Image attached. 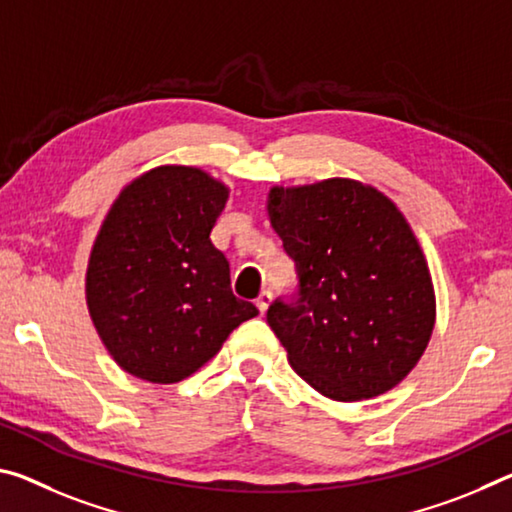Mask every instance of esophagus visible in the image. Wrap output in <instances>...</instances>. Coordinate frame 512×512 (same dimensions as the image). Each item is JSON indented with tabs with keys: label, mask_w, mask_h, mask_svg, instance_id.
Masks as SVG:
<instances>
[{
	"label": "esophagus",
	"mask_w": 512,
	"mask_h": 512,
	"mask_svg": "<svg viewBox=\"0 0 512 512\" xmlns=\"http://www.w3.org/2000/svg\"><path fill=\"white\" fill-rule=\"evenodd\" d=\"M271 300H273L271 291H262V294H259V298L255 300L259 314H266V310H269V305H271Z\"/></svg>",
	"instance_id": "34e87169"
}]
</instances>
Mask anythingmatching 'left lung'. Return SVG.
Here are the masks:
<instances>
[{
    "mask_svg": "<svg viewBox=\"0 0 512 512\" xmlns=\"http://www.w3.org/2000/svg\"><path fill=\"white\" fill-rule=\"evenodd\" d=\"M266 209L298 273V296L266 312L291 369L344 403L399 385L435 328L431 271L401 209L348 177L273 186Z\"/></svg>",
    "mask_w": 512,
    "mask_h": 512,
    "instance_id": "1",
    "label": "left lung"
}]
</instances>
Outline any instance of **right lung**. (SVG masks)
Wrapping results in <instances>:
<instances>
[{
  "label": "right lung",
  "mask_w": 512,
  "mask_h": 512,
  "mask_svg": "<svg viewBox=\"0 0 512 512\" xmlns=\"http://www.w3.org/2000/svg\"><path fill=\"white\" fill-rule=\"evenodd\" d=\"M230 189L196 166H157L104 216L86 269V305L116 364L148 383H180L257 316L230 287L212 234Z\"/></svg>",
  "instance_id": "1"
}]
</instances>
